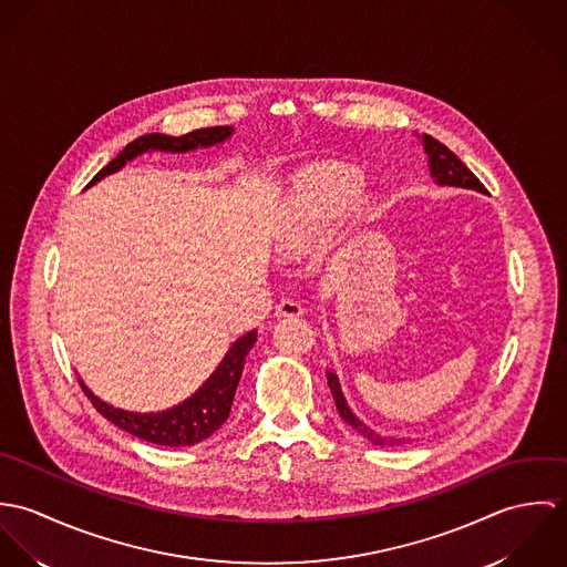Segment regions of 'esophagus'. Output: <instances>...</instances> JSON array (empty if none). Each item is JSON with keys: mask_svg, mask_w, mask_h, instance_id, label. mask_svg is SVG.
I'll list each match as a JSON object with an SVG mask.
<instances>
[{"mask_svg": "<svg viewBox=\"0 0 567 567\" xmlns=\"http://www.w3.org/2000/svg\"><path fill=\"white\" fill-rule=\"evenodd\" d=\"M301 315H303V306L299 301H292V299H284L275 308L277 319H295V317H301Z\"/></svg>", "mask_w": 567, "mask_h": 567, "instance_id": "esophagus-1", "label": "esophagus"}]
</instances>
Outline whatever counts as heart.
Masks as SVG:
<instances>
[{"label":"heart","instance_id":"obj_1","mask_svg":"<svg viewBox=\"0 0 567 567\" xmlns=\"http://www.w3.org/2000/svg\"><path fill=\"white\" fill-rule=\"evenodd\" d=\"M362 176L347 167L319 165L295 176L279 216V248L290 255L310 252L360 192Z\"/></svg>","mask_w":567,"mask_h":567}]
</instances>
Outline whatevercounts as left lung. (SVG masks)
Returning <instances> with one entry per match:
<instances>
[{"instance_id": "left-lung-1", "label": "left lung", "mask_w": 567, "mask_h": 567, "mask_svg": "<svg viewBox=\"0 0 567 567\" xmlns=\"http://www.w3.org/2000/svg\"><path fill=\"white\" fill-rule=\"evenodd\" d=\"M423 151L427 155L430 163V174L434 178L436 185H450V187H465V189H476L485 194L486 187L478 181V176L461 162L447 146H443L439 140L423 135ZM327 384L331 389L333 402L338 408V414L344 419L347 425H351L355 432H360L364 439H369L375 445H402L404 439H395V436H380L378 432H373L369 425H364L344 402V395L340 391V382L336 378L333 371H327Z\"/></svg>"}]
</instances>
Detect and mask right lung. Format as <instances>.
Masks as SVG:
<instances>
[{
    "instance_id": "1",
    "label": "right lung",
    "mask_w": 567,
    "mask_h": 567,
    "mask_svg": "<svg viewBox=\"0 0 567 567\" xmlns=\"http://www.w3.org/2000/svg\"><path fill=\"white\" fill-rule=\"evenodd\" d=\"M234 133L231 126H212V128H198L192 131L187 135L181 137H169L162 133H151V135H142L135 142H131L113 162L104 165L89 185L97 183L100 178L122 169L128 162H133L135 157L151 153V151H162V153H187V151H196V148H209L216 144H223L225 140H229ZM86 185V187H89ZM257 340V331H248L243 338H238L231 349L227 351V355L223 358V362L218 364V369L209 375V380L192 395L187 398L183 404L174 405L169 410L163 412H128L122 408H113L102 400H97L86 386L81 382L84 395L91 400V404L95 405V410L106 416L111 423H115L117 427L126 430L128 434L148 441V443H157V445H167V447H185V445H196L203 439L212 436L229 416L231 404H234V395L238 389V382L243 378L244 362L248 351L252 349Z\"/></svg>"
}]
</instances>
